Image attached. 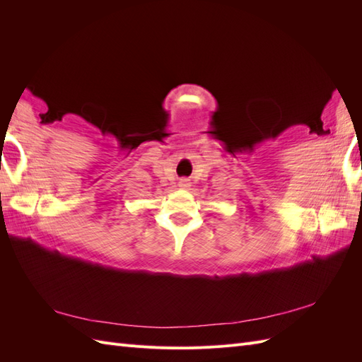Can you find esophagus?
<instances>
[{
    "label": "esophagus",
    "instance_id": "34e87169",
    "mask_svg": "<svg viewBox=\"0 0 362 362\" xmlns=\"http://www.w3.org/2000/svg\"><path fill=\"white\" fill-rule=\"evenodd\" d=\"M180 187L181 189H187V187H190V180H187V178H182V180H180Z\"/></svg>",
    "mask_w": 362,
    "mask_h": 362
}]
</instances>
